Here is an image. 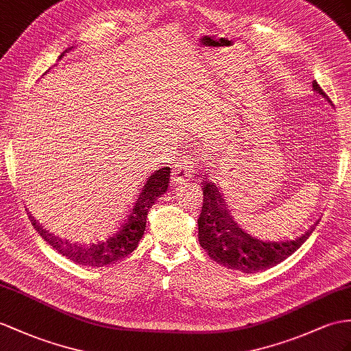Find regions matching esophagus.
Returning <instances> with one entry per match:
<instances>
[{
  "label": "esophagus",
  "instance_id": "obj_1",
  "mask_svg": "<svg viewBox=\"0 0 351 351\" xmlns=\"http://www.w3.org/2000/svg\"><path fill=\"white\" fill-rule=\"evenodd\" d=\"M195 169V164L193 160L189 158H183L178 162H176V165L173 168V183L178 184V183H184L186 180H189V177H192V173Z\"/></svg>",
  "mask_w": 351,
  "mask_h": 351
}]
</instances>
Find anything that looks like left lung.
I'll use <instances>...</instances> for the list:
<instances>
[{"mask_svg": "<svg viewBox=\"0 0 351 351\" xmlns=\"http://www.w3.org/2000/svg\"><path fill=\"white\" fill-rule=\"evenodd\" d=\"M313 90L333 107L332 101L315 80L313 82ZM202 193L204 204L198 219L201 247L213 261L229 269L241 271L245 274L276 267L277 263L292 256L313 234L319 221H315L304 234L289 238V240H261L250 235L232 219V215L225 207L216 183L205 182Z\"/></svg>", "mask_w": 351, "mask_h": 351, "instance_id": "left-lung-1", "label": "left lung"}]
</instances>
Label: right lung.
Masks as SVG:
<instances>
[{
  "label": "right lung",
  "instance_id": "1",
  "mask_svg": "<svg viewBox=\"0 0 351 351\" xmlns=\"http://www.w3.org/2000/svg\"><path fill=\"white\" fill-rule=\"evenodd\" d=\"M68 50H65L59 56V59H62ZM169 177V167H162L147 176L146 180L140 184L138 191H136V195L134 196L130 207H128V211L123 220L121 221V225L107 238H102L99 241L90 244L71 243L70 240H65V238L49 232V230L43 228L29 215L31 223L36 228L43 240L49 245H52L58 253L65 256L66 259L73 261L74 263L84 265V267H107V265L125 259L128 254H131L138 247V243L144 235V230H146L147 213L152 208V205L158 201L159 196L167 192Z\"/></svg>",
  "mask_w": 351,
  "mask_h": 351
}]
</instances>
